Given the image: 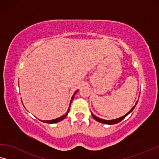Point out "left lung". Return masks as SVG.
Masks as SVG:
<instances>
[{"label": "left lung", "instance_id": "8db88e82", "mask_svg": "<svg viewBox=\"0 0 159 159\" xmlns=\"http://www.w3.org/2000/svg\"><path fill=\"white\" fill-rule=\"evenodd\" d=\"M138 102H137V103H138ZM135 106H136V104L135 105V106H134L133 108H132V109L129 111H128V112H127L126 115H124L123 117H120V118H118V119H115V120H102V119H100V118H99V117H96V116L94 115H93L92 113H91V115H92V117L94 118V119L97 120V121H98V122H101V123H104V124H107V125H114V124H117V123H118V122H121L122 120L124 119L125 117H126L127 115H129V113L131 112L134 109V108H135Z\"/></svg>", "mask_w": 159, "mask_h": 159}]
</instances>
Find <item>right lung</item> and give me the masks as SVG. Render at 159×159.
Wrapping results in <instances>:
<instances>
[{
    "label": "right lung",
    "instance_id": "1",
    "mask_svg": "<svg viewBox=\"0 0 159 159\" xmlns=\"http://www.w3.org/2000/svg\"><path fill=\"white\" fill-rule=\"evenodd\" d=\"M77 92V91H75V92L74 93V94H73V96L72 97V98H71V101H70V107H69V109L68 111H67V113L66 114V115H62V117H60L59 118H57V119H55V120H40V121L43 122H45V123H49V124H52V123H56V122H58L60 121H61V120H62L63 119H65L66 118V117L67 116V115H68V112H69V110H70V104H71V102H72L73 98H74V96L75 94V93Z\"/></svg>",
    "mask_w": 159,
    "mask_h": 159
}]
</instances>
